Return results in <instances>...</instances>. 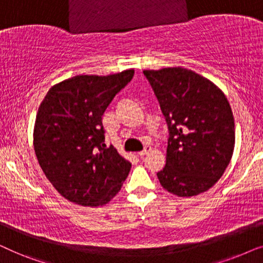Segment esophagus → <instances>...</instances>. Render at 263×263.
<instances>
[{
	"instance_id": "34e87169",
	"label": "esophagus",
	"mask_w": 263,
	"mask_h": 263,
	"mask_svg": "<svg viewBox=\"0 0 263 263\" xmlns=\"http://www.w3.org/2000/svg\"><path fill=\"white\" fill-rule=\"evenodd\" d=\"M151 151H152V147L151 146H145V148H143L142 151H140V152L138 153L140 157H142V156H145V154H147V153H149Z\"/></svg>"
}]
</instances>
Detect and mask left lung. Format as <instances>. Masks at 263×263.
<instances>
[{
  "label": "left lung",
  "instance_id": "8db88e82",
  "mask_svg": "<svg viewBox=\"0 0 263 263\" xmlns=\"http://www.w3.org/2000/svg\"><path fill=\"white\" fill-rule=\"evenodd\" d=\"M168 127L166 165L157 176L181 197L207 192L221 177L235 148V121L224 93L182 67L143 70Z\"/></svg>",
  "mask_w": 263,
  "mask_h": 263
}]
</instances>
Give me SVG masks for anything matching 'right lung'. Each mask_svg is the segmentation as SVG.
<instances>
[{
	"label": "right lung",
	"instance_id": "right-lung-1",
	"mask_svg": "<svg viewBox=\"0 0 263 263\" xmlns=\"http://www.w3.org/2000/svg\"><path fill=\"white\" fill-rule=\"evenodd\" d=\"M134 69L77 75L53 85L39 106L33 132L38 163L63 197L97 207L120 192L132 164L106 147L102 117Z\"/></svg>",
	"mask_w": 263,
	"mask_h": 263
}]
</instances>
